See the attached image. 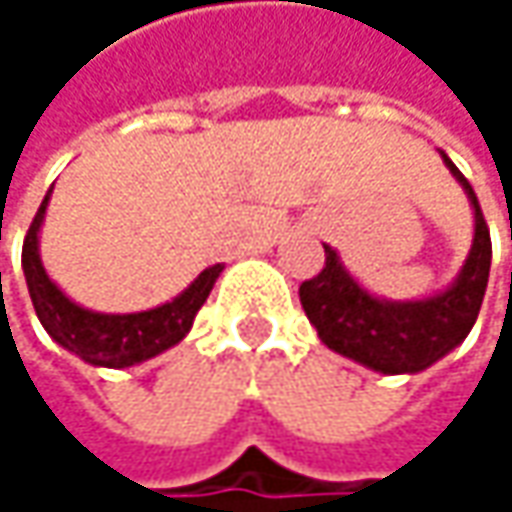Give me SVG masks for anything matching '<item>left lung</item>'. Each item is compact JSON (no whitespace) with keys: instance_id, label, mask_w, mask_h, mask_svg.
Returning <instances> with one entry per match:
<instances>
[{"instance_id":"obj_1","label":"left lung","mask_w":512,"mask_h":512,"mask_svg":"<svg viewBox=\"0 0 512 512\" xmlns=\"http://www.w3.org/2000/svg\"><path fill=\"white\" fill-rule=\"evenodd\" d=\"M442 162L454 174V180L468 195L474 213V240L468 257L457 272V278L424 299H382L370 293L364 284L344 266L341 255L332 246L326 249V266L317 278L302 281L299 302L317 329L320 341L344 358L385 373H421L433 367L439 358L454 353L468 338L489 281L492 266V243L489 228L483 222L477 195L462 171L448 159L445 151Z\"/></svg>"}]
</instances>
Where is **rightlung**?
Wrapping results in <instances>:
<instances>
[{
    "instance_id": "1",
    "label": "right lung",
    "mask_w": 512,
    "mask_h": 512,
    "mask_svg": "<svg viewBox=\"0 0 512 512\" xmlns=\"http://www.w3.org/2000/svg\"><path fill=\"white\" fill-rule=\"evenodd\" d=\"M52 189L41 201V210L26 234L23 243V275L26 287L35 305V314L41 326L47 329L52 341L64 347L67 353L79 356L94 367H133L148 358L159 356L180 344L201 305L207 302L216 278L222 275V263L207 266L186 290H180L174 299L133 314H103L91 311L79 302H73L44 269L41 260V225L50 207Z\"/></svg>"
}]
</instances>
